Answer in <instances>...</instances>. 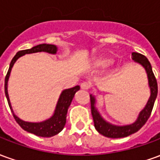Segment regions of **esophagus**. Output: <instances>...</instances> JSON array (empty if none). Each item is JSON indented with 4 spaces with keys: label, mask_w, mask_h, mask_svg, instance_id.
I'll use <instances>...</instances> for the list:
<instances>
[{
    "label": "esophagus",
    "mask_w": 160,
    "mask_h": 160,
    "mask_svg": "<svg viewBox=\"0 0 160 160\" xmlns=\"http://www.w3.org/2000/svg\"><path fill=\"white\" fill-rule=\"evenodd\" d=\"M80 87L83 90H88L90 88V85L87 83V82H82V83L80 84Z\"/></svg>",
    "instance_id": "1"
}]
</instances>
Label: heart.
I'll return each instance as SVG.
<instances>
[{"label": "heart", "mask_w": 160, "mask_h": 160, "mask_svg": "<svg viewBox=\"0 0 160 160\" xmlns=\"http://www.w3.org/2000/svg\"><path fill=\"white\" fill-rule=\"evenodd\" d=\"M111 64V60L108 59L105 56H98L92 62V65L95 68H104V67H109Z\"/></svg>", "instance_id": "heart-1"}]
</instances>
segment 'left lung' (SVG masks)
I'll use <instances>...</instances> for the list:
<instances>
[{
    "label": "left lung",
    "instance_id": "8db88e82",
    "mask_svg": "<svg viewBox=\"0 0 160 160\" xmlns=\"http://www.w3.org/2000/svg\"><path fill=\"white\" fill-rule=\"evenodd\" d=\"M132 59L134 62L140 63L141 66L146 69V72L148 73V85L151 91V96L148 101V104H146L145 108L140 112L138 116L137 120L134 123L125 126H117L108 122L101 117L99 112L98 111L97 108L95 106L96 104V98L93 95H90L91 100V111L92 115L94 122V127L97 129L99 134H103L104 136L109 138H122L127 137L128 135L136 133L138 130H140L142 126L144 125L148 118L151 116L152 108L154 105V102L157 94H158V84L157 80L154 76V73L152 69V66L148 58L140 53L133 52L132 53Z\"/></svg>",
    "mask_w": 160,
    "mask_h": 160
}]
</instances>
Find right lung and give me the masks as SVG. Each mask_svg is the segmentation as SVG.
<instances>
[{
  "mask_svg": "<svg viewBox=\"0 0 160 160\" xmlns=\"http://www.w3.org/2000/svg\"><path fill=\"white\" fill-rule=\"evenodd\" d=\"M41 51L49 53V54H56V51H57V47L56 45H54V44H47V43L38 44V45L32 47V49L20 50L16 54L14 57L11 61L8 71V73H7L5 78V94L7 99H8L9 107L11 109L12 113H13V111H12L11 103H10V100H9L8 92V82L9 76H10V73H11L12 66L20 56H24L26 54L41 52ZM79 90H80V87L76 86V87L62 91V92L60 95V98L58 99L56 110H55V112H54L53 116L49 119L43 121V122H25V121L19 119L14 114H13V118L24 130L27 131L29 133H32V134L38 135V136H41V137H51V136H54V135H56V134H57L62 130L63 128L65 126L67 113H68V107L70 106L71 102H72L73 97H74V94H75L77 91Z\"/></svg>",
  "mask_w": 160,
  "mask_h": 160,
  "instance_id": "right-lung-1",
  "label": "right lung"
}]
</instances>
